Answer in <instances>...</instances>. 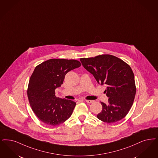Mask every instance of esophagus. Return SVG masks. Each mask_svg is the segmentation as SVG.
Listing matches in <instances>:
<instances>
[{"label":"esophagus","mask_w":158,"mask_h":158,"mask_svg":"<svg viewBox=\"0 0 158 158\" xmlns=\"http://www.w3.org/2000/svg\"><path fill=\"white\" fill-rule=\"evenodd\" d=\"M86 102H87L88 103H91L92 102H94V101H92V100H85Z\"/></svg>","instance_id":"obj_1"}]
</instances>
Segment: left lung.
Segmentation results:
<instances>
[{
	"label": "left lung",
	"instance_id": "8db88e82",
	"mask_svg": "<svg viewBox=\"0 0 158 158\" xmlns=\"http://www.w3.org/2000/svg\"><path fill=\"white\" fill-rule=\"evenodd\" d=\"M80 60L99 84L107 86L105 92L109 104L101 102L102 110L97 118L108 123L122 119L132 107L136 94L134 74L130 66L110 55L81 58Z\"/></svg>",
	"mask_w": 158,
	"mask_h": 158
}]
</instances>
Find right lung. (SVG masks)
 I'll return each mask as SVG.
<instances>
[{"label": "right lung", "instance_id": "right-lung-1", "mask_svg": "<svg viewBox=\"0 0 158 158\" xmlns=\"http://www.w3.org/2000/svg\"><path fill=\"white\" fill-rule=\"evenodd\" d=\"M81 66L74 59H51L35 68L27 94L32 110L45 124L59 125L72 115L76 102L57 98L55 90L63 83L68 72Z\"/></svg>", "mask_w": 158, "mask_h": 158}]
</instances>
